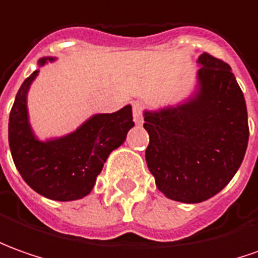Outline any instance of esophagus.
Here are the masks:
<instances>
[{"label":"esophagus","mask_w":258,"mask_h":258,"mask_svg":"<svg viewBox=\"0 0 258 258\" xmlns=\"http://www.w3.org/2000/svg\"><path fill=\"white\" fill-rule=\"evenodd\" d=\"M133 115H134V122L137 125H141L144 122L143 118V106L140 103H133Z\"/></svg>","instance_id":"obj_1"}]
</instances>
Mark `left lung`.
I'll use <instances>...</instances> for the list:
<instances>
[{
    "mask_svg": "<svg viewBox=\"0 0 258 258\" xmlns=\"http://www.w3.org/2000/svg\"><path fill=\"white\" fill-rule=\"evenodd\" d=\"M198 63L190 97L144 111L148 169L157 188L182 203L219 194L237 172L248 143L246 100L230 66L206 52Z\"/></svg>",
    "mask_w": 258,
    "mask_h": 258,
    "instance_id": "obj_1",
    "label": "left lung"
}]
</instances>
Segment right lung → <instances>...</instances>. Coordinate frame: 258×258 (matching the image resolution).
Returning a JSON list of instances; mask_svg holds the SVG:
<instances>
[{"label": "right lung", "mask_w": 258, "mask_h": 258, "mask_svg": "<svg viewBox=\"0 0 258 258\" xmlns=\"http://www.w3.org/2000/svg\"><path fill=\"white\" fill-rule=\"evenodd\" d=\"M53 62L42 57L38 64ZM39 70L22 83L8 122V141L14 164L26 183L52 201L69 202L92 192L97 175L111 151L118 148L134 127L133 108L122 107L111 114H94L68 136L41 141L29 124L26 97Z\"/></svg>", "instance_id": "right-lung-1"}]
</instances>
